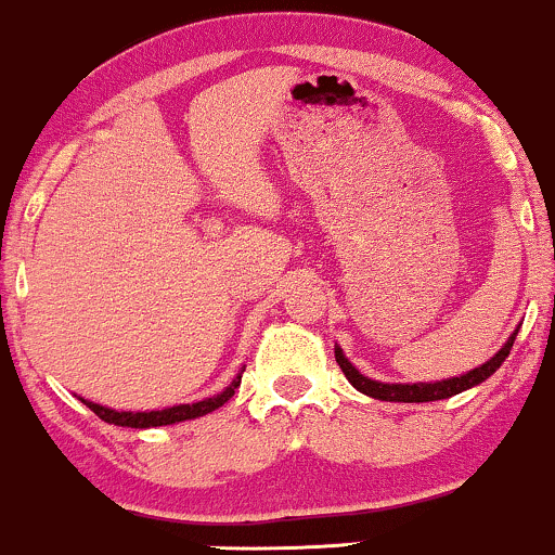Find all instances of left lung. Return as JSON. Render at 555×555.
Masks as SVG:
<instances>
[{
	"mask_svg": "<svg viewBox=\"0 0 555 555\" xmlns=\"http://www.w3.org/2000/svg\"><path fill=\"white\" fill-rule=\"evenodd\" d=\"M517 334H519V328H514V334L508 336L506 344H503L499 352H495L488 362H482L480 367H475V371H467L464 375H454V378L430 380V384H384V380H373V378H367V375H362L358 367L347 360V354H344L341 347H334V354H336V362H339L341 373L347 375L349 384L358 388L360 393H365V397H373L380 401H404V404H423V401L449 399V397H454V393H462V391H467V388L488 380L490 375H493L503 365V360L508 358Z\"/></svg>",
	"mask_w": 555,
	"mask_h": 555,
	"instance_id": "1",
	"label": "left lung"
}]
</instances>
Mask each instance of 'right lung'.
I'll return each instance as SVG.
<instances>
[{"instance_id":"obj_1","label":"right lung","mask_w":555,"mask_h":555,"mask_svg":"<svg viewBox=\"0 0 555 555\" xmlns=\"http://www.w3.org/2000/svg\"><path fill=\"white\" fill-rule=\"evenodd\" d=\"M242 373H245V367H242V371L234 375V380L224 388V391L214 393V397L193 401V404L164 406V410L119 412V410H112V406L95 404V401H88V399H82V397H78V399L88 406V410H93L95 415H99L101 420H104V423H109V425H122V428H158V425H175V423H184V420L203 417V415H208V412H214V410H219V406H224L227 401L234 397V388L240 386Z\"/></svg>"}]
</instances>
